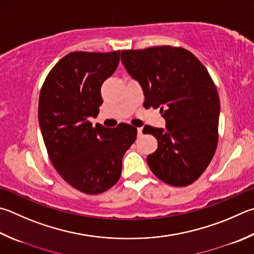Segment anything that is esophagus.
<instances>
[{
  "label": "esophagus",
  "instance_id": "34e87169",
  "mask_svg": "<svg viewBox=\"0 0 254 254\" xmlns=\"http://www.w3.org/2000/svg\"><path fill=\"white\" fill-rule=\"evenodd\" d=\"M137 135L139 136L142 135V127H137Z\"/></svg>",
  "mask_w": 254,
  "mask_h": 254
}]
</instances>
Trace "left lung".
Segmentation results:
<instances>
[{"instance_id":"left-lung-1","label":"left lung","mask_w":254,"mask_h":254,"mask_svg":"<svg viewBox=\"0 0 254 254\" xmlns=\"http://www.w3.org/2000/svg\"><path fill=\"white\" fill-rule=\"evenodd\" d=\"M121 61L139 81L145 109H160L167 130L145 126L158 140L147 155L151 171L173 187H187L210 164L219 141L220 100L205 66L190 51L162 45L123 50Z\"/></svg>"}]
</instances>
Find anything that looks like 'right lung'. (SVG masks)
I'll return each instance as SVG.
<instances>
[{
	"mask_svg": "<svg viewBox=\"0 0 254 254\" xmlns=\"http://www.w3.org/2000/svg\"><path fill=\"white\" fill-rule=\"evenodd\" d=\"M120 51L72 52L55 64L39 98V123L49 158L71 187L100 194L121 177L122 158L136 139V127L121 123L92 126L102 104L101 86L117 70Z\"/></svg>",
	"mask_w": 254,
	"mask_h": 254,
	"instance_id": "obj_1",
	"label": "right lung"
}]
</instances>
